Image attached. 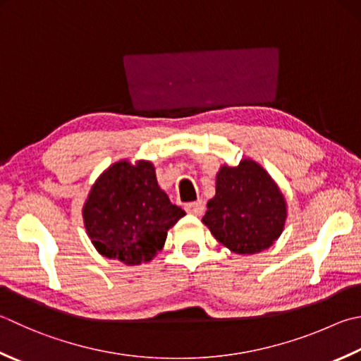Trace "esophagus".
I'll use <instances>...</instances> for the list:
<instances>
[{
    "label": "esophagus",
    "instance_id": "34e87169",
    "mask_svg": "<svg viewBox=\"0 0 361 361\" xmlns=\"http://www.w3.org/2000/svg\"><path fill=\"white\" fill-rule=\"evenodd\" d=\"M185 210L188 214L192 215H202L204 212V202L202 201H195V202H190L185 206Z\"/></svg>",
    "mask_w": 361,
    "mask_h": 361
}]
</instances>
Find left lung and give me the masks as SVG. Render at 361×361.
<instances>
[{
  "mask_svg": "<svg viewBox=\"0 0 361 361\" xmlns=\"http://www.w3.org/2000/svg\"><path fill=\"white\" fill-rule=\"evenodd\" d=\"M286 219V198L259 163L220 166L202 223L221 245L235 255L261 253L278 240Z\"/></svg>",
  "mask_w": 361,
  "mask_h": 361,
  "instance_id": "obj_1",
  "label": "left lung"
}]
</instances>
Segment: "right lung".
<instances>
[{
    "label": "right lung",
    "mask_w": 361,
    "mask_h": 361,
    "mask_svg": "<svg viewBox=\"0 0 361 361\" xmlns=\"http://www.w3.org/2000/svg\"><path fill=\"white\" fill-rule=\"evenodd\" d=\"M81 212L94 248L126 265L152 261L185 215L160 188L152 161L127 159L99 176Z\"/></svg>",
    "instance_id": "add662e5"
}]
</instances>
